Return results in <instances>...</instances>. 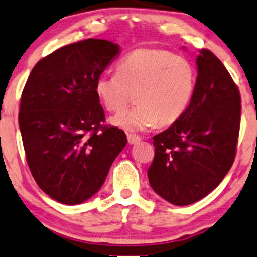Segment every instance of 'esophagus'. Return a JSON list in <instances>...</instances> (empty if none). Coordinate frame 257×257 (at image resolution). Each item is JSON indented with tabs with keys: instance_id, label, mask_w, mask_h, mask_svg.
<instances>
[{
	"instance_id": "esophagus-1",
	"label": "esophagus",
	"mask_w": 257,
	"mask_h": 257,
	"mask_svg": "<svg viewBox=\"0 0 257 257\" xmlns=\"http://www.w3.org/2000/svg\"><path fill=\"white\" fill-rule=\"evenodd\" d=\"M142 140V138L137 134H128V143L129 144H137Z\"/></svg>"
}]
</instances>
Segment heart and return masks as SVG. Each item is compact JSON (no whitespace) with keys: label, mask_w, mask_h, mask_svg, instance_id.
<instances>
[{"label":"heart","mask_w":257,"mask_h":257,"mask_svg":"<svg viewBox=\"0 0 257 257\" xmlns=\"http://www.w3.org/2000/svg\"><path fill=\"white\" fill-rule=\"evenodd\" d=\"M196 69L188 58L165 49H138L119 62L117 73L101 74L95 94L107 111L118 112L135 94L137 105L114 115L126 132L172 125L188 111L196 90Z\"/></svg>","instance_id":"obj_1"}]
</instances>
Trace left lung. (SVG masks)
<instances>
[{
	"label": "left lung",
	"mask_w": 257,
	"mask_h": 257,
	"mask_svg": "<svg viewBox=\"0 0 257 257\" xmlns=\"http://www.w3.org/2000/svg\"><path fill=\"white\" fill-rule=\"evenodd\" d=\"M199 74L184 115L154 137L148 170L151 188L178 206L194 204L215 189L232 167L240 129L241 97L219 58L204 49Z\"/></svg>",
	"instance_id": "8db88e82"
}]
</instances>
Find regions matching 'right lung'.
Instances as JSON below:
<instances>
[{
    "label": "right lung",
    "instance_id": "right-lung-1",
    "mask_svg": "<svg viewBox=\"0 0 257 257\" xmlns=\"http://www.w3.org/2000/svg\"><path fill=\"white\" fill-rule=\"evenodd\" d=\"M119 53L118 45L85 39L41 58L28 78L19 129L36 184L56 201L77 205L102 187L126 144L122 129L106 125L95 81Z\"/></svg>",
    "mask_w": 257,
    "mask_h": 257
}]
</instances>
